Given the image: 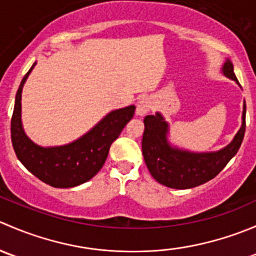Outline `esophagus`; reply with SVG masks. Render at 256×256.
Listing matches in <instances>:
<instances>
[{"label": "esophagus", "mask_w": 256, "mask_h": 256, "mask_svg": "<svg viewBox=\"0 0 256 256\" xmlns=\"http://www.w3.org/2000/svg\"><path fill=\"white\" fill-rule=\"evenodd\" d=\"M152 109V100L148 96H144L142 99H140L138 104V109H136V114L138 115H144Z\"/></svg>", "instance_id": "esophagus-1"}]
</instances>
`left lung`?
I'll list each match as a JSON object with an SVG mask.
<instances>
[{"label": "left lung", "mask_w": 256, "mask_h": 256, "mask_svg": "<svg viewBox=\"0 0 256 256\" xmlns=\"http://www.w3.org/2000/svg\"><path fill=\"white\" fill-rule=\"evenodd\" d=\"M223 73L236 80L233 64L226 62ZM245 102L242 110V128L226 148L213 154H192L174 148L167 144L168 131L166 121L158 112L144 118L142 136V154L146 166L152 177L161 184L176 190H187L203 184L214 178L226 166L232 157L238 152L245 134Z\"/></svg>", "instance_id": "1"}]
</instances>
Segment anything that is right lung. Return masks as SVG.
Returning a JSON list of instances; mask_svg holds the SVG:
<instances>
[{"instance_id":"add662e5","label":"right lung","mask_w":256,"mask_h":256,"mask_svg":"<svg viewBox=\"0 0 256 256\" xmlns=\"http://www.w3.org/2000/svg\"><path fill=\"white\" fill-rule=\"evenodd\" d=\"M36 64V63H34ZM23 76L16 94L11 118V140L23 166L42 182L56 188H70L86 182L102 170L110 146L134 118L135 106L115 110L79 140L59 147H40L26 136L20 124V94L28 74Z\"/></svg>"}]
</instances>
